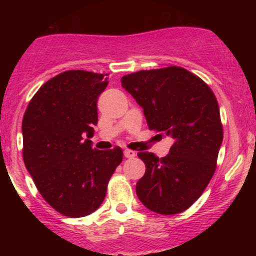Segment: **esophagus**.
<instances>
[{"label": "esophagus", "mask_w": 256, "mask_h": 256, "mask_svg": "<svg viewBox=\"0 0 256 256\" xmlns=\"http://www.w3.org/2000/svg\"><path fill=\"white\" fill-rule=\"evenodd\" d=\"M124 156L126 157V158H134V157L136 156V152L132 151V150H124Z\"/></svg>", "instance_id": "obj_1"}]
</instances>
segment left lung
Instances as JSON below:
<instances>
[{"instance_id": "1", "label": "left lung", "mask_w": 256, "mask_h": 256, "mask_svg": "<svg viewBox=\"0 0 256 256\" xmlns=\"http://www.w3.org/2000/svg\"><path fill=\"white\" fill-rule=\"evenodd\" d=\"M121 85L144 109L150 130L174 138L162 158L152 152L138 154L146 166L136 184L138 200L154 213H180L202 196L216 171L223 141L216 95L180 66L128 74Z\"/></svg>"}]
</instances>
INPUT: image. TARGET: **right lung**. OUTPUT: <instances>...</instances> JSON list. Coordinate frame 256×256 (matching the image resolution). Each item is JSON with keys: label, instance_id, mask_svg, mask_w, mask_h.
Wrapping results in <instances>:
<instances>
[{"label": "right lung", "instance_id": "obj_1", "mask_svg": "<svg viewBox=\"0 0 256 256\" xmlns=\"http://www.w3.org/2000/svg\"><path fill=\"white\" fill-rule=\"evenodd\" d=\"M108 82L105 74L64 72L40 88L23 116L26 168L46 202L70 218L100 207L122 161L118 146L102 151L89 140L98 124V98Z\"/></svg>", "mask_w": 256, "mask_h": 256}]
</instances>
